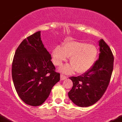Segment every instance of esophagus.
Segmentation results:
<instances>
[{"label": "esophagus", "mask_w": 122, "mask_h": 122, "mask_svg": "<svg viewBox=\"0 0 122 122\" xmlns=\"http://www.w3.org/2000/svg\"><path fill=\"white\" fill-rule=\"evenodd\" d=\"M67 79V77L66 76H64V75H61V80H64Z\"/></svg>", "instance_id": "obj_1"}]
</instances>
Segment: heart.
Returning <instances> with one entry per match:
<instances>
[{
  "instance_id": "heart-1",
  "label": "heart",
  "mask_w": 122,
  "mask_h": 122,
  "mask_svg": "<svg viewBox=\"0 0 122 122\" xmlns=\"http://www.w3.org/2000/svg\"><path fill=\"white\" fill-rule=\"evenodd\" d=\"M98 54V49L94 45L81 41H68L63 46H56L52 51V61L56 66H60L70 58L71 65H66L61 71L71 73L75 69L77 73H83L92 67Z\"/></svg>"
}]
</instances>
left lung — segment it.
<instances>
[{
	"label": "left lung",
	"instance_id": "left-lung-1",
	"mask_svg": "<svg viewBox=\"0 0 122 122\" xmlns=\"http://www.w3.org/2000/svg\"><path fill=\"white\" fill-rule=\"evenodd\" d=\"M98 60L87 72L78 76L69 78L73 87L68 93L73 103L80 107H87L98 102L109 85L113 71L114 56L103 39L99 41Z\"/></svg>",
	"mask_w": 122,
	"mask_h": 122
}]
</instances>
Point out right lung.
<instances>
[{
    "mask_svg": "<svg viewBox=\"0 0 122 122\" xmlns=\"http://www.w3.org/2000/svg\"><path fill=\"white\" fill-rule=\"evenodd\" d=\"M51 60L41 39L40 31L27 37L16 49L12 78L19 97L27 105H42L60 80V73L55 72Z\"/></svg>",
    "mask_w": 122,
    "mask_h": 122,
    "instance_id": "add662e5",
    "label": "right lung"
}]
</instances>
